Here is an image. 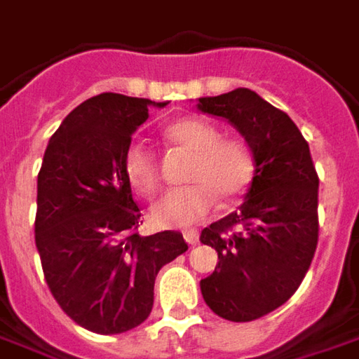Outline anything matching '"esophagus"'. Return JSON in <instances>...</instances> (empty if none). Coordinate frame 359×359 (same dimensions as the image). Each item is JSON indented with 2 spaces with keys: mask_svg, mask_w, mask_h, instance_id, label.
<instances>
[{
  "mask_svg": "<svg viewBox=\"0 0 359 359\" xmlns=\"http://www.w3.org/2000/svg\"><path fill=\"white\" fill-rule=\"evenodd\" d=\"M182 236H184V240L189 245H196L198 243V231L196 230H184L182 231Z\"/></svg>",
  "mask_w": 359,
  "mask_h": 359,
  "instance_id": "1",
  "label": "esophagus"
}]
</instances>
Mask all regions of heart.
I'll return each mask as SVG.
<instances>
[{
	"mask_svg": "<svg viewBox=\"0 0 359 359\" xmlns=\"http://www.w3.org/2000/svg\"><path fill=\"white\" fill-rule=\"evenodd\" d=\"M172 145L192 153L187 187L169 190L151 208V220L159 228H187L208 216L214 198L236 200L250 189L255 177V157L250 145L238 137H222L220 128L200 118H184L167 128ZM126 175L143 194L159 189L157 155L135 141L126 151Z\"/></svg>",
	"mask_w": 359,
	"mask_h": 359,
	"instance_id": "heart-1",
	"label": "heart"
}]
</instances>
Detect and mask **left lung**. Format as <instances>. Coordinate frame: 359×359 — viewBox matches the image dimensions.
Wrapping results in <instances>:
<instances>
[{
	"mask_svg": "<svg viewBox=\"0 0 359 359\" xmlns=\"http://www.w3.org/2000/svg\"><path fill=\"white\" fill-rule=\"evenodd\" d=\"M196 108L230 121L255 157L240 210L200 233L218 251L214 273L200 281L204 301L226 320L250 323L289 301L311 267L318 243V175L294 121L253 90L198 97Z\"/></svg>",
	"mask_w": 359,
	"mask_h": 359,
	"instance_id": "left-lung-1",
	"label": "left lung"
}]
</instances>
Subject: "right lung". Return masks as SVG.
I'll return each instance as SVG.
<instances>
[{
	"instance_id": "1",
	"label": "right lung",
	"mask_w": 359,
	"mask_h": 359,
	"mask_svg": "<svg viewBox=\"0 0 359 359\" xmlns=\"http://www.w3.org/2000/svg\"><path fill=\"white\" fill-rule=\"evenodd\" d=\"M165 102L100 94L68 114L36 179L35 243L46 285L82 328L121 334L147 320L155 277L189 250L180 231L139 236L126 175L131 135Z\"/></svg>"
}]
</instances>
